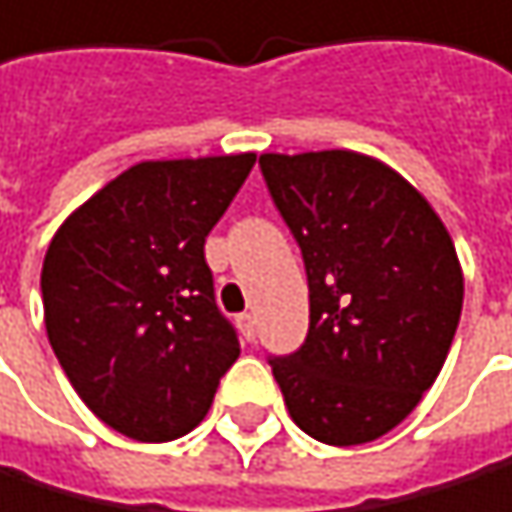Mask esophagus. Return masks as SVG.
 Masks as SVG:
<instances>
[{"instance_id": "1", "label": "esophagus", "mask_w": 512, "mask_h": 512, "mask_svg": "<svg viewBox=\"0 0 512 512\" xmlns=\"http://www.w3.org/2000/svg\"><path fill=\"white\" fill-rule=\"evenodd\" d=\"M237 325H240V334H243L247 341L256 338V319H253V312H243V316L237 319Z\"/></svg>"}]
</instances>
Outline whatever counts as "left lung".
Masks as SVG:
<instances>
[{"label":"left lung","mask_w":512,"mask_h":512,"mask_svg":"<svg viewBox=\"0 0 512 512\" xmlns=\"http://www.w3.org/2000/svg\"><path fill=\"white\" fill-rule=\"evenodd\" d=\"M265 187L303 253L309 331L269 356L287 413L334 447L388 435L416 410L454 344L463 272L425 196L378 159L259 156Z\"/></svg>","instance_id":"obj_1"}]
</instances>
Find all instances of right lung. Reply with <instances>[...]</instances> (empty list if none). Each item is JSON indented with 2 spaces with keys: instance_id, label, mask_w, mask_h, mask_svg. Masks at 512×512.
<instances>
[{
  "instance_id": "1",
  "label": "right lung",
  "mask_w": 512,
  "mask_h": 512,
  "mask_svg": "<svg viewBox=\"0 0 512 512\" xmlns=\"http://www.w3.org/2000/svg\"><path fill=\"white\" fill-rule=\"evenodd\" d=\"M256 156L140 162L68 215L43 259L49 344L90 410L134 441L200 425L240 356L206 237Z\"/></svg>"
}]
</instances>
